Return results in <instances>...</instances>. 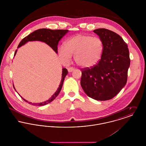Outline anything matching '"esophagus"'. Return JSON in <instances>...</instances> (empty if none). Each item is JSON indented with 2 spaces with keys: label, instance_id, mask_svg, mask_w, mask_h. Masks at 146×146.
<instances>
[{
  "label": "esophagus",
  "instance_id": "34e87169",
  "mask_svg": "<svg viewBox=\"0 0 146 146\" xmlns=\"http://www.w3.org/2000/svg\"><path fill=\"white\" fill-rule=\"evenodd\" d=\"M74 68H73V67H68L67 68V70H68V71L69 72H72V71H74Z\"/></svg>",
  "mask_w": 146,
  "mask_h": 146
}]
</instances>
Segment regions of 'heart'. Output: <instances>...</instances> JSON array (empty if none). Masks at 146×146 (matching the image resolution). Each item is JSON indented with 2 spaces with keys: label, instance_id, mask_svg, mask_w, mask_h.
Segmentation results:
<instances>
[{
  "label": "heart",
  "instance_id": "obj_1",
  "mask_svg": "<svg viewBox=\"0 0 146 146\" xmlns=\"http://www.w3.org/2000/svg\"><path fill=\"white\" fill-rule=\"evenodd\" d=\"M104 49V42L100 38L78 34L60 45L58 52L63 62H68L74 56V61L78 66L89 68L100 61Z\"/></svg>",
  "mask_w": 146,
  "mask_h": 146
}]
</instances>
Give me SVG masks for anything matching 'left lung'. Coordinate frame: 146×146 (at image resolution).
<instances>
[{
    "label": "left lung",
    "mask_w": 146,
    "mask_h": 146,
    "mask_svg": "<svg viewBox=\"0 0 146 146\" xmlns=\"http://www.w3.org/2000/svg\"><path fill=\"white\" fill-rule=\"evenodd\" d=\"M93 32L104 42V52L97 64L82 69L80 84L88 97L107 101L116 96L126 84L129 52L127 44L115 32L106 29Z\"/></svg>",
    "instance_id": "left-lung-1"
}]
</instances>
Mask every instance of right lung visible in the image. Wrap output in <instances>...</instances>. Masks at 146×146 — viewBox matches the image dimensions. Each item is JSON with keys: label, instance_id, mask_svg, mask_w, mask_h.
I'll use <instances>...</instances> for the list:
<instances>
[{"label": "right lung", "instance_id": "1", "mask_svg": "<svg viewBox=\"0 0 146 146\" xmlns=\"http://www.w3.org/2000/svg\"><path fill=\"white\" fill-rule=\"evenodd\" d=\"M68 31V30H50L48 29H40L34 31L33 33H31L30 34H29L25 38H24L20 42L19 45H18V48L24 45L27 42L39 40L41 42H45L46 44L49 45L54 50V51H55L56 53H57L58 42ZM16 52H17V50H16L15 51V56L16 55ZM67 74H68L67 70L66 68H63L62 79L61 81V83L60 84V86L58 89L57 90V91L55 92V93L48 100L41 103L33 104L31 102H29L27 101L26 100L23 99L22 97L21 98L25 102H27L29 104H32L33 106H44L49 103H50L57 97V96L60 93L62 87L64 78L66 77ZM13 88L15 89L14 86H13Z\"/></svg>", "mask_w": 146, "mask_h": 146}]
</instances>
